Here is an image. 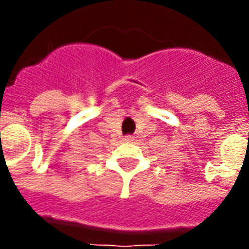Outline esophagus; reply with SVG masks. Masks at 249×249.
<instances>
[{
    "mask_svg": "<svg viewBox=\"0 0 249 249\" xmlns=\"http://www.w3.org/2000/svg\"><path fill=\"white\" fill-rule=\"evenodd\" d=\"M123 141L124 142H132V141H135V137L133 136H125V137H123Z\"/></svg>",
    "mask_w": 249,
    "mask_h": 249,
    "instance_id": "1",
    "label": "esophagus"
}]
</instances>
